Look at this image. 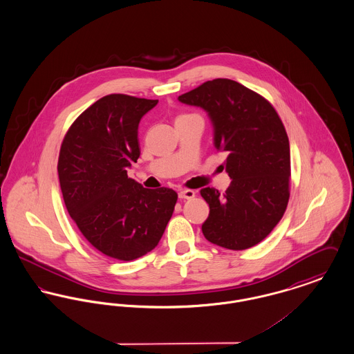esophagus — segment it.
Listing matches in <instances>:
<instances>
[{"label":"esophagus","mask_w":354,"mask_h":354,"mask_svg":"<svg viewBox=\"0 0 354 354\" xmlns=\"http://www.w3.org/2000/svg\"><path fill=\"white\" fill-rule=\"evenodd\" d=\"M194 196H195V191H192V189H180L179 191L180 199H192Z\"/></svg>","instance_id":"esophagus-1"}]
</instances>
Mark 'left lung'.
<instances>
[{"mask_svg":"<svg viewBox=\"0 0 354 354\" xmlns=\"http://www.w3.org/2000/svg\"><path fill=\"white\" fill-rule=\"evenodd\" d=\"M178 100L207 113L216 150L228 155L224 165L232 182L225 194L201 191L209 205L203 235L227 250L251 248L286 212L290 150L284 124L270 102L232 80L207 81Z\"/></svg>","mask_w":354,"mask_h":354,"instance_id":"1","label":"left lung"}]
</instances>
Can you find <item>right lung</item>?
I'll use <instances>...</instances> for the list:
<instances>
[{
	"instance_id": "right-lung-1",
	"label": "right lung",
	"mask_w": 354,
	"mask_h": 354,
	"mask_svg": "<svg viewBox=\"0 0 354 354\" xmlns=\"http://www.w3.org/2000/svg\"><path fill=\"white\" fill-rule=\"evenodd\" d=\"M158 100L111 94L93 103L68 129L58 178L68 215L100 252L123 261L152 251L178 194L149 189L127 176L136 163L139 122Z\"/></svg>"
}]
</instances>
